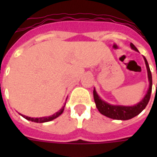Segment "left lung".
Returning a JSON list of instances; mask_svg holds the SVG:
<instances>
[{
  "instance_id": "left-lung-1",
  "label": "left lung",
  "mask_w": 157,
  "mask_h": 157,
  "mask_svg": "<svg viewBox=\"0 0 157 157\" xmlns=\"http://www.w3.org/2000/svg\"><path fill=\"white\" fill-rule=\"evenodd\" d=\"M130 46H131L133 50L138 51V49L134 46V44L131 43ZM144 60H145V63H146L147 69V74H148V80L149 82H150V86H149L148 91H147V93L146 96L144 98V99L140 103H139L135 106H133V107L114 106V105H111L109 103L104 102L103 100H102L100 97L97 94L95 90L94 89V102L96 103V107H97V108H98V110L99 111L101 114L104 115L106 117L112 118V119L125 121V120H129L133 118V117H136L137 115H139L147 107V105L149 100H150V98H151L152 77H151V71H150L148 63H147L145 58H144Z\"/></svg>"
}]
</instances>
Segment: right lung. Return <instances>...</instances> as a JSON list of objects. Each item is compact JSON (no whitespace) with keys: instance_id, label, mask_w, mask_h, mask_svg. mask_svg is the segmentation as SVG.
Returning <instances> with one entry per match:
<instances>
[{"instance_id":"right-lung-1","label":"right lung","mask_w":157,"mask_h":157,"mask_svg":"<svg viewBox=\"0 0 157 157\" xmlns=\"http://www.w3.org/2000/svg\"><path fill=\"white\" fill-rule=\"evenodd\" d=\"M66 104V103H65ZM64 107H65V105H64L63 107H62V109H60L59 112H57L55 114L52 115V116H50V117H40V118H31V117H26V116H23L22 115V117H24L25 119L28 120V121H31L33 122H36V123H43V122H47V121H52V120L55 119L58 117H59L60 115L63 113L64 110Z\"/></svg>"}]
</instances>
